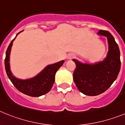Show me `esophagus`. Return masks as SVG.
Segmentation results:
<instances>
[{
    "label": "esophagus",
    "instance_id": "1",
    "mask_svg": "<svg viewBox=\"0 0 125 125\" xmlns=\"http://www.w3.org/2000/svg\"><path fill=\"white\" fill-rule=\"evenodd\" d=\"M74 57V54H69V55H68V59H71L72 58H73Z\"/></svg>",
    "mask_w": 125,
    "mask_h": 125
}]
</instances>
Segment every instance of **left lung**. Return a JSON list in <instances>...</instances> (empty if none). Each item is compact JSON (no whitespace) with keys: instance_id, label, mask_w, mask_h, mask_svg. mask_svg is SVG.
Listing matches in <instances>:
<instances>
[{"instance_id":"8db88e82","label":"left lung","mask_w":125,"mask_h":125,"mask_svg":"<svg viewBox=\"0 0 125 125\" xmlns=\"http://www.w3.org/2000/svg\"><path fill=\"white\" fill-rule=\"evenodd\" d=\"M98 35L108 39V52L103 60L89 64L73 59L76 66L74 81L79 91L85 95H99L106 91L117 78L121 68L120 49L113 36L103 30L98 31Z\"/></svg>"}]
</instances>
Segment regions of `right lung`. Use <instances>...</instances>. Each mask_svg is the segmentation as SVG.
Listing matches in <instances>:
<instances>
[{
  "mask_svg": "<svg viewBox=\"0 0 125 125\" xmlns=\"http://www.w3.org/2000/svg\"><path fill=\"white\" fill-rule=\"evenodd\" d=\"M10 43L7 49L5 59V68L7 74L12 83L14 86L22 93L32 97H39L47 93L52 88L55 81V74L61 66L63 64L64 61H61L52 64L47 65L39 74L31 78L21 79L17 78L13 75L10 67V54L13 42L19 34Z\"/></svg>",
  "mask_w": 125,
  "mask_h": 125,
  "instance_id": "add662e5",
  "label": "right lung"
}]
</instances>
